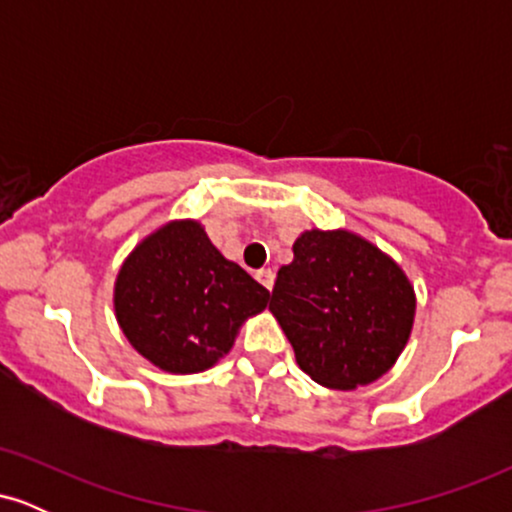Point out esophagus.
Masks as SVG:
<instances>
[{
    "label": "esophagus",
    "instance_id": "1",
    "mask_svg": "<svg viewBox=\"0 0 512 512\" xmlns=\"http://www.w3.org/2000/svg\"><path fill=\"white\" fill-rule=\"evenodd\" d=\"M255 276H257V281H260V284L264 286V289L272 291V286H274V272H272V269H260V272H257Z\"/></svg>",
    "mask_w": 512,
    "mask_h": 512
}]
</instances>
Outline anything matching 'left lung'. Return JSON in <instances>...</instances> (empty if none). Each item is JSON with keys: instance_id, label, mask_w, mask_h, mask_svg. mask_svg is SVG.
<instances>
[{"instance_id": "8db88e82", "label": "left lung", "mask_w": 512, "mask_h": 512, "mask_svg": "<svg viewBox=\"0 0 512 512\" xmlns=\"http://www.w3.org/2000/svg\"><path fill=\"white\" fill-rule=\"evenodd\" d=\"M269 310L317 385L356 390L397 363L414 327L416 293L387 252L346 228H310L276 274Z\"/></svg>"}]
</instances>
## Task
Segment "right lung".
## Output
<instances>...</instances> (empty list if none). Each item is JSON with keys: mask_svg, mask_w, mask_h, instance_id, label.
<instances>
[{"mask_svg": "<svg viewBox=\"0 0 512 512\" xmlns=\"http://www.w3.org/2000/svg\"><path fill=\"white\" fill-rule=\"evenodd\" d=\"M269 291L214 248L197 219H173L139 240L117 272L115 320L132 349L175 375L214 368Z\"/></svg>", "mask_w": 512, "mask_h": 512, "instance_id": "1", "label": "right lung"}]
</instances>
